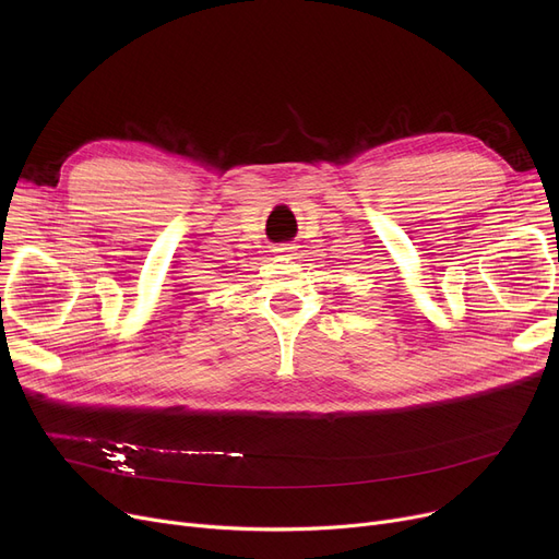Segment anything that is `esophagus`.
I'll use <instances>...</instances> for the list:
<instances>
[{
	"instance_id": "1",
	"label": "esophagus",
	"mask_w": 559,
	"mask_h": 559,
	"mask_svg": "<svg viewBox=\"0 0 559 559\" xmlns=\"http://www.w3.org/2000/svg\"><path fill=\"white\" fill-rule=\"evenodd\" d=\"M274 251H276L278 255H292V251H295V247H292V245H278Z\"/></svg>"
}]
</instances>
